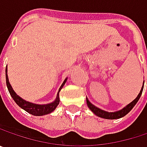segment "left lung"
Here are the masks:
<instances>
[{"label": "left lung", "mask_w": 147, "mask_h": 147, "mask_svg": "<svg viewBox=\"0 0 147 147\" xmlns=\"http://www.w3.org/2000/svg\"><path fill=\"white\" fill-rule=\"evenodd\" d=\"M143 88H144V85L142 86L141 88V90L140 92V94H138V96L133 100L132 102L129 103V105H127L124 108H123L122 110L120 111H115V112H108V111H103L101 109L96 107L95 105H94L92 103H90V101L88 100V98H86V100H87V105L88 106V108L98 117H102L105 119H118V118H121L123 117H124L125 115H127L131 110L133 109V107L136 105V103L138 102V100H140V96H141V94H142V91H143Z\"/></svg>", "instance_id": "obj_1"}]
</instances>
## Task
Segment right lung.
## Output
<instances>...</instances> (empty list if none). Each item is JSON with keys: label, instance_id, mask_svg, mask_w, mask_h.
Returning a JSON list of instances; mask_svg holds the SVG:
<instances>
[{"label": "right lung", "instance_id": "right-lung-1", "mask_svg": "<svg viewBox=\"0 0 147 147\" xmlns=\"http://www.w3.org/2000/svg\"><path fill=\"white\" fill-rule=\"evenodd\" d=\"M7 69H6V82H7V88H8V91L12 96V98L13 99L16 104L21 107L23 110H24L25 111L29 112L30 114L31 115H34V116H43V115H47V114H49L51 113L52 111H53L56 107L58 106V105L59 104V91L61 90V88H63V86L65 85V83L67 81V78L65 79L64 82L62 83L61 87L59 88V90L58 92V94H57V97H56V100L53 101V102L50 103V104H46V105H37V104H33V103L29 102V101H26L24 100H23L22 98H20L16 93L14 92V90L13 89L9 81H8V76H7Z\"/></svg>", "mask_w": 147, "mask_h": 147}]
</instances>
